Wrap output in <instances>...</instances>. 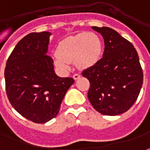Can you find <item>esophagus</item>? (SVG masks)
Returning a JSON list of instances; mask_svg holds the SVG:
<instances>
[{"instance_id": "esophagus-1", "label": "esophagus", "mask_w": 150, "mask_h": 150, "mask_svg": "<svg viewBox=\"0 0 150 150\" xmlns=\"http://www.w3.org/2000/svg\"><path fill=\"white\" fill-rule=\"evenodd\" d=\"M79 78H80V75H78V74H75V75H73V79H75V80H77Z\"/></svg>"}]
</instances>
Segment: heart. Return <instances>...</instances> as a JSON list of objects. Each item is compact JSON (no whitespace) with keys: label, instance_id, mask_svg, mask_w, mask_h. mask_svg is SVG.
<instances>
[{"label":"heart","instance_id":"b5f03b06","mask_svg":"<svg viewBox=\"0 0 150 150\" xmlns=\"http://www.w3.org/2000/svg\"><path fill=\"white\" fill-rule=\"evenodd\" d=\"M103 42L94 33H80L69 36L59 42L54 64L60 71H67L69 63L74 62L77 69L84 70L99 61Z\"/></svg>","mask_w":150,"mask_h":150}]
</instances>
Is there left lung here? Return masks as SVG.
Here are the masks:
<instances>
[{
	"label": "left lung",
	"instance_id": "8db88e82",
	"mask_svg": "<svg viewBox=\"0 0 150 150\" xmlns=\"http://www.w3.org/2000/svg\"><path fill=\"white\" fill-rule=\"evenodd\" d=\"M104 40L103 57L82 72L89 80L88 98L97 112L108 116L124 113L139 96L143 71L139 56L129 41L108 27H92Z\"/></svg>",
	"mask_w": 150,
	"mask_h": 150
}]
</instances>
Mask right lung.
Instances as JSON below:
<instances>
[{"mask_svg": "<svg viewBox=\"0 0 150 150\" xmlns=\"http://www.w3.org/2000/svg\"><path fill=\"white\" fill-rule=\"evenodd\" d=\"M52 33H31L16 44L5 69L9 101L21 116L46 123L59 112L73 78L59 77L47 56Z\"/></svg>", "mask_w": 150, "mask_h": 150, "instance_id": "right-lung-1", "label": "right lung"}]
</instances>
